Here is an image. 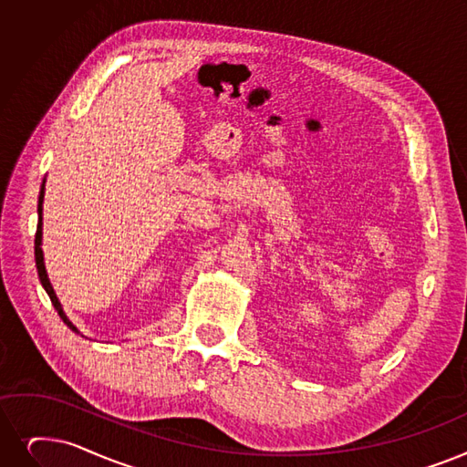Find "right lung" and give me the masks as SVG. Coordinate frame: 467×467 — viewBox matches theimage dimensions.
Wrapping results in <instances>:
<instances>
[{
  "instance_id": "right-lung-1",
  "label": "right lung",
  "mask_w": 467,
  "mask_h": 467,
  "mask_svg": "<svg viewBox=\"0 0 467 467\" xmlns=\"http://www.w3.org/2000/svg\"><path fill=\"white\" fill-rule=\"evenodd\" d=\"M46 183L42 185V191H39V202H37V213H39V221H37V231H36V240H34V257H36V267H37V276H39V282H42V286L46 288V292H47V296H49V299H51V303H53V307H55V311L58 313V317L63 318V322L67 324L68 328H72L74 332H78L76 330V327L74 324L67 318V315H65V311H63V307H60V301H58V297L55 296V292H53V286H51V282H49V278H47V273H46V265H44V252H42V204H44V192H46Z\"/></svg>"
}]
</instances>
